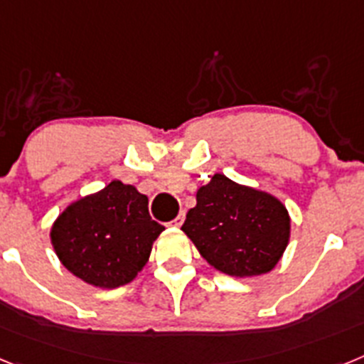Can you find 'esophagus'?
Wrapping results in <instances>:
<instances>
[{
  "instance_id": "34e87169",
  "label": "esophagus",
  "mask_w": 364,
  "mask_h": 364,
  "mask_svg": "<svg viewBox=\"0 0 364 364\" xmlns=\"http://www.w3.org/2000/svg\"><path fill=\"white\" fill-rule=\"evenodd\" d=\"M184 218H186V213H184V211H180V215L175 218V220L171 222V224H173V226L180 228V226H182V222H184Z\"/></svg>"
}]
</instances>
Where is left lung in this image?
Instances as JSON below:
<instances>
[{
	"label": "left lung",
	"instance_id": "8db88e82",
	"mask_svg": "<svg viewBox=\"0 0 364 364\" xmlns=\"http://www.w3.org/2000/svg\"><path fill=\"white\" fill-rule=\"evenodd\" d=\"M200 255L231 277H255L275 268L290 239V215L264 191L213 175L197 191L182 226Z\"/></svg>",
	"mask_w": 364,
	"mask_h": 364
}]
</instances>
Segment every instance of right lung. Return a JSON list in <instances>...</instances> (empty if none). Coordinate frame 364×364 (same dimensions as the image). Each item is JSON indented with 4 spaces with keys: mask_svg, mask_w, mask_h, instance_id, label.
<instances>
[{
    "mask_svg": "<svg viewBox=\"0 0 364 364\" xmlns=\"http://www.w3.org/2000/svg\"><path fill=\"white\" fill-rule=\"evenodd\" d=\"M162 224L149 217L147 197L112 180L70 204L50 230L54 252L73 275L98 288H118L146 266Z\"/></svg>",
    "mask_w": 364,
    "mask_h": 364,
    "instance_id": "right-lung-1",
    "label": "right lung"
}]
</instances>
